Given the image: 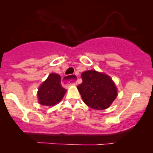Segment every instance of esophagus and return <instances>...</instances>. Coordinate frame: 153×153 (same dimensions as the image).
<instances>
[{"label":"esophagus","instance_id":"obj_1","mask_svg":"<svg viewBox=\"0 0 153 153\" xmlns=\"http://www.w3.org/2000/svg\"><path fill=\"white\" fill-rule=\"evenodd\" d=\"M74 78H71V77ZM76 82V76L75 75H66L62 78V84L64 86H69L70 85H75Z\"/></svg>","mask_w":153,"mask_h":153}]
</instances>
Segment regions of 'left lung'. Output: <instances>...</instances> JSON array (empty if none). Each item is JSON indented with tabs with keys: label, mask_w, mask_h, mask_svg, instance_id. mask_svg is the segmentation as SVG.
<instances>
[{
	"label": "left lung",
	"mask_w": 153,
	"mask_h": 153,
	"mask_svg": "<svg viewBox=\"0 0 153 153\" xmlns=\"http://www.w3.org/2000/svg\"><path fill=\"white\" fill-rule=\"evenodd\" d=\"M83 82L77 88L84 102L95 109H105L118 95L116 86L109 75L88 70L81 74Z\"/></svg>",
	"instance_id": "8db88e82"
}]
</instances>
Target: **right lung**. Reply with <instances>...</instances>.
Instances as JSON below:
<instances>
[{
    "mask_svg": "<svg viewBox=\"0 0 153 153\" xmlns=\"http://www.w3.org/2000/svg\"><path fill=\"white\" fill-rule=\"evenodd\" d=\"M61 76L58 74H49L47 80L38 88L37 95L40 104L54 106L61 101L67 90L61 86Z\"/></svg>",
    "mask_w": 153,
    "mask_h": 153,
    "instance_id": "1",
    "label": "right lung"
}]
</instances>
